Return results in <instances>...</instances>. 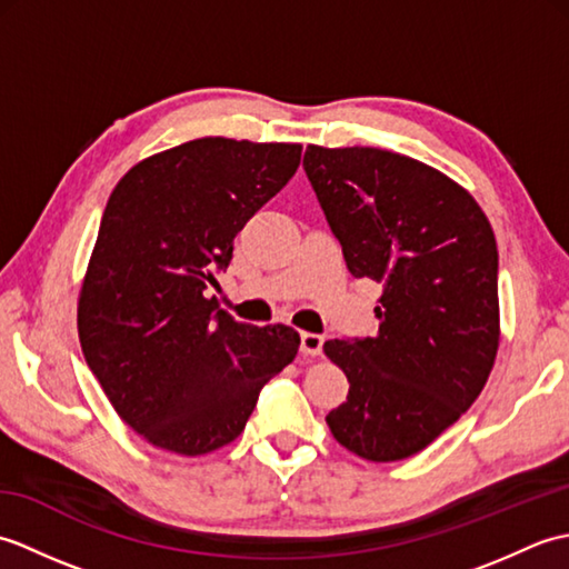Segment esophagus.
Segmentation results:
<instances>
[{
	"instance_id": "obj_1",
	"label": "esophagus",
	"mask_w": 569,
	"mask_h": 569,
	"mask_svg": "<svg viewBox=\"0 0 569 569\" xmlns=\"http://www.w3.org/2000/svg\"><path fill=\"white\" fill-rule=\"evenodd\" d=\"M322 345H325V337L322 335L300 332V352H303L306 357L322 355Z\"/></svg>"
}]
</instances>
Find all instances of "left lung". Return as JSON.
<instances>
[{
    "mask_svg": "<svg viewBox=\"0 0 569 569\" xmlns=\"http://www.w3.org/2000/svg\"><path fill=\"white\" fill-rule=\"evenodd\" d=\"M306 176L355 278L383 286L373 337L325 342L349 393L335 440L371 462L440 438L485 389L499 349V251L455 180L408 156L308 147Z\"/></svg>",
    "mask_w": 569,
    "mask_h": 569,
    "instance_id": "left-lung-1",
    "label": "left lung"
}]
</instances>
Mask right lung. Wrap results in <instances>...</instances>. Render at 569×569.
<instances>
[{
    "instance_id": "right-lung-1",
    "label": "right lung",
    "mask_w": 569,
    "mask_h": 569,
    "mask_svg": "<svg viewBox=\"0 0 569 569\" xmlns=\"http://www.w3.org/2000/svg\"><path fill=\"white\" fill-rule=\"evenodd\" d=\"M300 151L196 139L137 163L107 200L78 300L80 347L119 418L153 447L198 457L229 445L298 355L293 328L237 322L204 291Z\"/></svg>"
}]
</instances>
